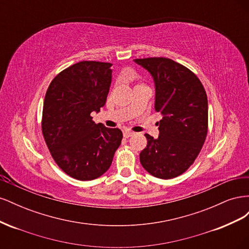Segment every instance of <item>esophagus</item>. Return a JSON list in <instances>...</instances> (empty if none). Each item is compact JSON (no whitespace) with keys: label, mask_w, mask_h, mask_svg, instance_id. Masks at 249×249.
<instances>
[{"label":"esophagus","mask_w":249,"mask_h":249,"mask_svg":"<svg viewBox=\"0 0 249 249\" xmlns=\"http://www.w3.org/2000/svg\"><path fill=\"white\" fill-rule=\"evenodd\" d=\"M133 135H134V132L129 131V130H126V131H124V138H129V137L133 136Z\"/></svg>","instance_id":"1"}]
</instances>
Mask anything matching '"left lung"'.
Segmentation results:
<instances>
[{
	"label": "left lung",
	"mask_w": 249,
	"mask_h": 249,
	"mask_svg": "<svg viewBox=\"0 0 249 249\" xmlns=\"http://www.w3.org/2000/svg\"><path fill=\"white\" fill-rule=\"evenodd\" d=\"M152 74L156 86L155 110L162 115L159 137L145 134L140 163L150 175L168 179L194 163L208 133V99L201 82L186 66L168 58L134 59Z\"/></svg>",
	"instance_id": "1"
}]
</instances>
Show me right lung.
I'll return each mask as SVG.
<instances>
[{"mask_svg": "<svg viewBox=\"0 0 249 249\" xmlns=\"http://www.w3.org/2000/svg\"><path fill=\"white\" fill-rule=\"evenodd\" d=\"M111 63L81 61L53 79L43 102L41 130L58 166L79 180L100 178L123 139L119 129L95 124L91 112L106 104Z\"/></svg>", "mask_w": 249, "mask_h": 249, "instance_id": "obj_1", "label": "right lung"}]
</instances>
